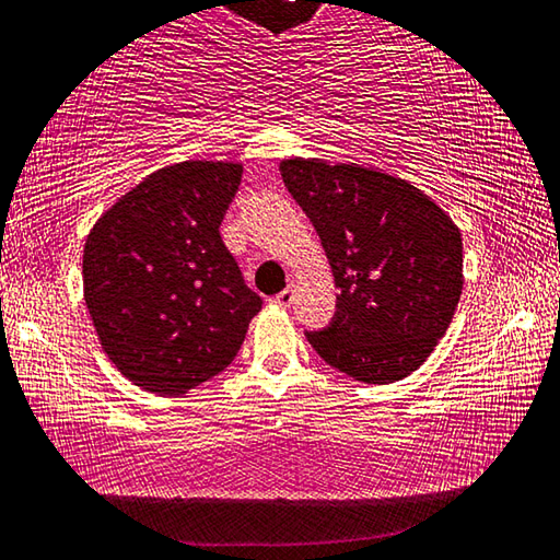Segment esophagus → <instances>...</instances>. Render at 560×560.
I'll return each instance as SVG.
<instances>
[{"mask_svg":"<svg viewBox=\"0 0 560 560\" xmlns=\"http://www.w3.org/2000/svg\"><path fill=\"white\" fill-rule=\"evenodd\" d=\"M291 301H294V289H291V287L283 289L281 294L273 296V304H279V306H289Z\"/></svg>","mask_w":560,"mask_h":560,"instance_id":"34e87169","label":"esophagus"}]
</instances>
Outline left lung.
<instances>
[{
    "label": "left lung",
    "mask_w": 560,
    "mask_h": 560,
    "mask_svg": "<svg viewBox=\"0 0 560 560\" xmlns=\"http://www.w3.org/2000/svg\"><path fill=\"white\" fill-rule=\"evenodd\" d=\"M339 287L334 322L306 331L328 366L361 384L413 374L446 334L464 289V244L429 194L381 168L283 159Z\"/></svg>",
    "instance_id": "left-lung-1"
}]
</instances>
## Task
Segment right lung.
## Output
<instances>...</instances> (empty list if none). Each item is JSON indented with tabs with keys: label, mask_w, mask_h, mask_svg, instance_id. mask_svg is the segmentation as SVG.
Listing matches in <instances>:
<instances>
[{
	"label": "right lung",
	"mask_w": 560,
	"mask_h": 560,
	"mask_svg": "<svg viewBox=\"0 0 560 560\" xmlns=\"http://www.w3.org/2000/svg\"><path fill=\"white\" fill-rule=\"evenodd\" d=\"M242 168L209 159L159 168L86 236L94 331L114 366L147 392L182 396L221 374L261 312L219 234Z\"/></svg>",
	"instance_id": "obj_1"
}]
</instances>
